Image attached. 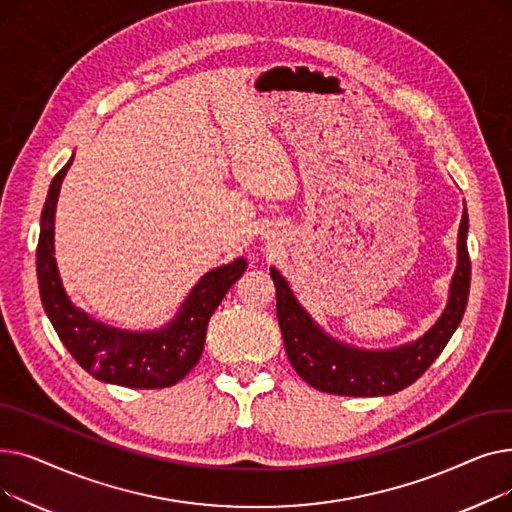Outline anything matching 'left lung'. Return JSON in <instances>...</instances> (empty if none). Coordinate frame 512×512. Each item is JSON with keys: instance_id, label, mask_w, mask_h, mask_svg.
Returning a JSON list of instances; mask_svg holds the SVG:
<instances>
[{"instance_id": "obj_1", "label": "left lung", "mask_w": 512, "mask_h": 512, "mask_svg": "<svg viewBox=\"0 0 512 512\" xmlns=\"http://www.w3.org/2000/svg\"><path fill=\"white\" fill-rule=\"evenodd\" d=\"M467 232L469 215L465 209L459 226L456 270L442 315L423 336L394 348H359L334 338L307 313L286 278L272 267L278 324L294 371L309 386L338 396H390L417 382L440 357L465 315L471 286Z\"/></svg>"}]
</instances>
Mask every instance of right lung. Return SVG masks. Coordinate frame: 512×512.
<instances>
[{
    "instance_id": "add662e5",
    "label": "right lung",
    "mask_w": 512,
    "mask_h": 512,
    "mask_svg": "<svg viewBox=\"0 0 512 512\" xmlns=\"http://www.w3.org/2000/svg\"><path fill=\"white\" fill-rule=\"evenodd\" d=\"M72 159L53 176L41 213L37 278L43 309L70 355L95 380L145 390L174 386L199 363L209 317L247 270V261L236 257L203 274L174 317L155 330L103 324L70 301L56 263V207Z\"/></svg>"
}]
</instances>
